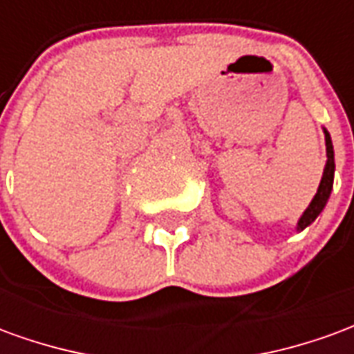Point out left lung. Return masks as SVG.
Segmentation results:
<instances>
[{
  "label": "left lung",
  "instance_id": "obj_1",
  "mask_svg": "<svg viewBox=\"0 0 354 354\" xmlns=\"http://www.w3.org/2000/svg\"><path fill=\"white\" fill-rule=\"evenodd\" d=\"M324 136H326V169H324V174H322V180H320L319 192L313 197L311 205L307 207V210L304 212V216L299 218V223H297V230H305L309 223L315 222V218L322 212V208L326 207V201L330 197V192H332V185H334V147H332V140H330V134L328 131H324Z\"/></svg>",
  "mask_w": 354,
  "mask_h": 354
}]
</instances>
